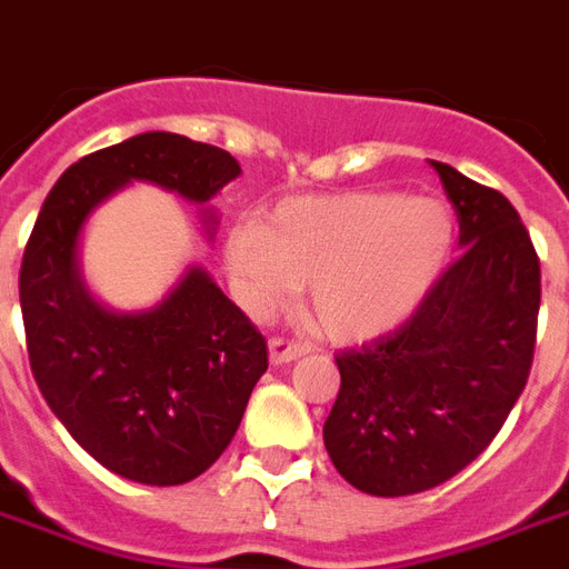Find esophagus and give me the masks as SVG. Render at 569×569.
<instances>
[{"mask_svg": "<svg viewBox=\"0 0 569 569\" xmlns=\"http://www.w3.org/2000/svg\"><path fill=\"white\" fill-rule=\"evenodd\" d=\"M310 352V346L301 340H283V337H274V340L268 342V358L271 363H292L295 358H301V355Z\"/></svg>", "mask_w": 569, "mask_h": 569, "instance_id": "esophagus-1", "label": "esophagus"}]
</instances>
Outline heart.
Instances as JSON below:
<instances>
[{"label": "heart", "mask_w": 569, "mask_h": 569, "mask_svg": "<svg viewBox=\"0 0 569 569\" xmlns=\"http://www.w3.org/2000/svg\"><path fill=\"white\" fill-rule=\"evenodd\" d=\"M453 223L436 199L333 193L289 199L268 229L227 241L229 274L253 310L307 286L313 322L333 340H370L423 301L450 253Z\"/></svg>", "instance_id": "heart-1"}]
</instances>
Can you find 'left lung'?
<instances>
[{
	"label": "left lung",
	"instance_id": "8db88e82",
	"mask_svg": "<svg viewBox=\"0 0 569 569\" xmlns=\"http://www.w3.org/2000/svg\"><path fill=\"white\" fill-rule=\"evenodd\" d=\"M429 163L462 256L397 331L337 355L340 393L322 429L333 468L367 496H415L475 462L535 358L540 259L526 223L498 190Z\"/></svg>",
	"mask_w": 569,
	"mask_h": 569
}]
</instances>
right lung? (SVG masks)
Segmentation results:
<instances>
[{"instance_id":"1","label":"right lung","mask_w":569,"mask_h":569,"mask_svg":"<svg viewBox=\"0 0 569 569\" xmlns=\"http://www.w3.org/2000/svg\"><path fill=\"white\" fill-rule=\"evenodd\" d=\"M241 176L229 151L149 130L86 154L53 184L20 268L26 346L43 400L103 468L179 487L227 450L268 370L256 331L206 268L190 266L163 301L119 313L82 280L80 236L94 208L133 181L202 206Z\"/></svg>"}]
</instances>
